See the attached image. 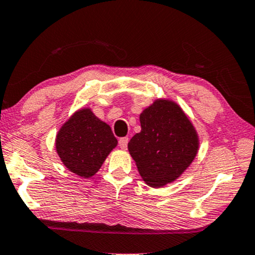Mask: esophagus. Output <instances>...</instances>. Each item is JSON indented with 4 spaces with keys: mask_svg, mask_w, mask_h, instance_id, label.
Returning a JSON list of instances; mask_svg holds the SVG:
<instances>
[{
    "mask_svg": "<svg viewBox=\"0 0 255 255\" xmlns=\"http://www.w3.org/2000/svg\"><path fill=\"white\" fill-rule=\"evenodd\" d=\"M118 143H120V147L122 148V150H127V147H128V137H123V138H121V139H120V141H118Z\"/></svg>",
    "mask_w": 255,
    "mask_h": 255,
    "instance_id": "1",
    "label": "esophagus"
}]
</instances>
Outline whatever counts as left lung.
Wrapping results in <instances>:
<instances>
[{
	"label": "left lung",
	"instance_id": "left-lung-1",
	"mask_svg": "<svg viewBox=\"0 0 255 255\" xmlns=\"http://www.w3.org/2000/svg\"><path fill=\"white\" fill-rule=\"evenodd\" d=\"M139 121L141 130L128 141V152L145 184L163 187L192 164L199 137L183 109L171 99H156L144 109Z\"/></svg>",
	"mask_w": 255,
	"mask_h": 255
}]
</instances>
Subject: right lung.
Returning a JSON list of instances; mask_svg holds the SVG:
<instances>
[{
  "label": "right lung",
  "instance_id": "obj_1",
  "mask_svg": "<svg viewBox=\"0 0 255 255\" xmlns=\"http://www.w3.org/2000/svg\"><path fill=\"white\" fill-rule=\"evenodd\" d=\"M56 151L63 165L82 178L95 176L118 140L110 125L96 117L90 108L72 114L56 135Z\"/></svg>",
  "mask_w": 255,
  "mask_h": 255
}]
</instances>
